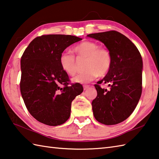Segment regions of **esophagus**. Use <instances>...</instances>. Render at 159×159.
<instances>
[{
    "label": "esophagus",
    "instance_id": "esophagus-1",
    "mask_svg": "<svg viewBox=\"0 0 159 159\" xmlns=\"http://www.w3.org/2000/svg\"><path fill=\"white\" fill-rule=\"evenodd\" d=\"M83 87H84V90H85L88 89L89 88V87H90V86H89V85H86V84H85V85L83 86Z\"/></svg>",
    "mask_w": 159,
    "mask_h": 159
}]
</instances>
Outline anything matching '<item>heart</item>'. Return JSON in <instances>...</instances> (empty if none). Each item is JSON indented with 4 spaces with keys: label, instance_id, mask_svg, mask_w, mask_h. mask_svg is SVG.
Returning a JSON list of instances; mask_svg holds the SVG:
<instances>
[{
    "label": "heart",
    "instance_id": "obj_1",
    "mask_svg": "<svg viewBox=\"0 0 159 159\" xmlns=\"http://www.w3.org/2000/svg\"><path fill=\"white\" fill-rule=\"evenodd\" d=\"M77 58H86L85 69L72 78V82L77 84H86L92 82L98 75H106L112 65L111 52L105 47L92 41H84L73 48ZM60 65L64 73L69 75H73L77 71L75 57L72 53L64 52L60 57Z\"/></svg>",
    "mask_w": 159,
    "mask_h": 159
}]
</instances>
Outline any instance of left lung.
Returning a JSON list of instances; mask_svg holds the SVG:
<instances>
[{"instance_id":"obj_1","label":"left lung","mask_w":159,"mask_h":159,"mask_svg":"<svg viewBox=\"0 0 159 159\" xmlns=\"http://www.w3.org/2000/svg\"><path fill=\"white\" fill-rule=\"evenodd\" d=\"M102 42L111 52L112 65L95 87L98 96L92 102L95 119L105 125H115L132 114L142 93L143 60L137 47L124 35L116 31L87 35ZM102 83L109 84L102 89Z\"/></svg>"}]
</instances>
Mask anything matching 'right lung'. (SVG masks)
Masks as SVG:
<instances>
[{"label": "right lung", "instance_id": "right-lung-1", "mask_svg": "<svg viewBox=\"0 0 159 159\" xmlns=\"http://www.w3.org/2000/svg\"><path fill=\"white\" fill-rule=\"evenodd\" d=\"M82 38L70 35H44L32 40L21 57L20 92L28 111L44 124L56 126L70 115L71 102L83 92L80 84L69 86L60 65L61 54Z\"/></svg>", "mask_w": 159, "mask_h": 159}]
</instances>
